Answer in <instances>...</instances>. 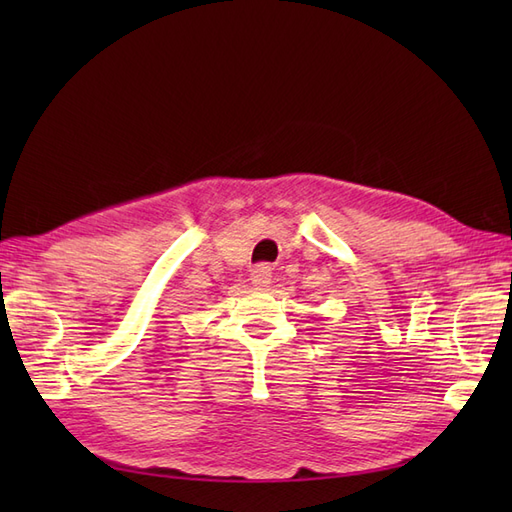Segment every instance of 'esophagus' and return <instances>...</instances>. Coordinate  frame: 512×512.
Here are the masks:
<instances>
[{
    "label": "esophagus",
    "mask_w": 512,
    "mask_h": 512,
    "mask_svg": "<svg viewBox=\"0 0 512 512\" xmlns=\"http://www.w3.org/2000/svg\"><path fill=\"white\" fill-rule=\"evenodd\" d=\"M252 284L258 288H267L271 284V269L267 265H258L252 269Z\"/></svg>",
    "instance_id": "obj_1"
}]
</instances>
